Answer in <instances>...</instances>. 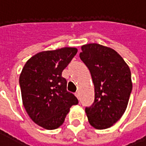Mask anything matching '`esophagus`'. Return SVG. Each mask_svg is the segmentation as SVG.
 Here are the masks:
<instances>
[{"label": "esophagus", "instance_id": "34e87169", "mask_svg": "<svg viewBox=\"0 0 146 146\" xmlns=\"http://www.w3.org/2000/svg\"><path fill=\"white\" fill-rule=\"evenodd\" d=\"M75 95H76V97L77 98H80V95H79V92H76V93H75Z\"/></svg>", "mask_w": 146, "mask_h": 146}]
</instances>
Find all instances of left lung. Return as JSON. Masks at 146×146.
<instances>
[{"label":"left lung","instance_id":"1","mask_svg":"<svg viewBox=\"0 0 146 146\" xmlns=\"http://www.w3.org/2000/svg\"><path fill=\"white\" fill-rule=\"evenodd\" d=\"M80 58L92 75L95 102L85 112L90 124L109 128L125 112L132 91L131 74L125 61L115 50L98 44L81 47Z\"/></svg>","mask_w":146,"mask_h":146}]
</instances>
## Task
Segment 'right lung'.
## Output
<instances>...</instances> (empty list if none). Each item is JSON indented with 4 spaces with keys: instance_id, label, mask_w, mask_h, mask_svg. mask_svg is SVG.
I'll use <instances>...</instances> for the list:
<instances>
[{
    "instance_id": "add662e5",
    "label": "right lung",
    "mask_w": 146,
    "mask_h": 146,
    "mask_svg": "<svg viewBox=\"0 0 146 146\" xmlns=\"http://www.w3.org/2000/svg\"><path fill=\"white\" fill-rule=\"evenodd\" d=\"M77 53L76 48L39 52L27 61L19 76L22 99L31 119L40 127L54 130L63 123L70 108L78 104L67 92L63 70Z\"/></svg>"
}]
</instances>
